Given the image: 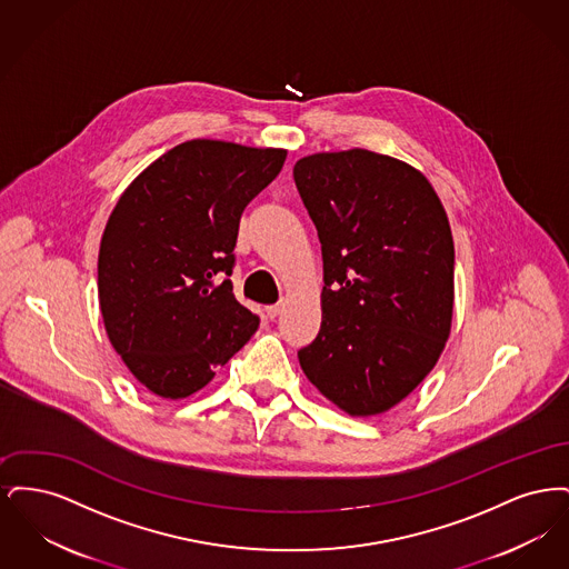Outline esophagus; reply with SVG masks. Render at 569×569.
Returning a JSON list of instances; mask_svg holds the SVG:
<instances>
[{"mask_svg":"<svg viewBox=\"0 0 569 569\" xmlns=\"http://www.w3.org/2000/svg\"><path fill=\"white\" fill-rule=\"evenodd\" d=\"M281 311H283V302L271 305V307H267V318H269V320H274V318H277Z\"/></svg>","mask_w":569,"mask_h":569,"instance_id":"obj_1","label":"esophagus"}]
</instances>
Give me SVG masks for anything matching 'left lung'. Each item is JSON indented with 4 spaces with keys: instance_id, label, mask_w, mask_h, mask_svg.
Here are the masks:
<instances>
[{
    "instance_id": "obj_1",
    "label": "left lung",
    "mask_w": 569,
    "mask_h": 569,
    "mask_svg": "<svg viewBox=\"0 0 569 569\" xmlns=\"http://www.w3.org/2000/svg\"><path fill=\"white\" fill-rule=\"evenodd\" d=\"M322 260V326L307 379L353 418L378 416L431 373L452 330L455 241L431 181L367 149L295 163Z\"/></svg>"
}]
</instances>
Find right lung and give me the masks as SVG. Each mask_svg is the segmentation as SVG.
<instances>
[{
  "label": "right lung",
  "mask_w": 569,
  "mask_h": 569,
  "mask_svg": "<svg viewBox=\"0 0 569 569\" xmlns=\"http://www.w3.org/2000/svg\"><path fill=\"white\" fill-rule=\"evenodd\" d=\"M288 151L193 138L149 163L119 196L98 253L110 346L149 392L186 399L243 348L260 320L232 295L244 207Z\"/></svg>",
  "instance_id": "add662e5"
}]
</instances>
